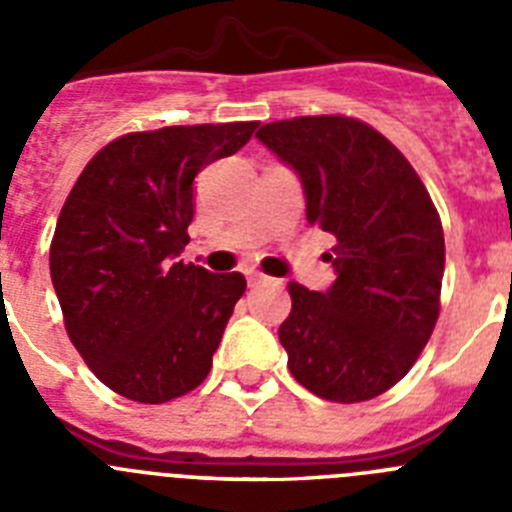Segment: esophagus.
I'll use <instances>...</instances> for the list:
<instances>
[{"label":"esophagus","mask_w":512,"mask_h":512,"mask_svg":"<svg viewBox=\"0 0 512 512\" xmlns=\"http://www.w3.org/2000/svg\"><path fill=\"white\" fill-rule=\"evenodd\" d=\"M266 282H269L266 274H261V271H248V284H251V287H259V284H266Z\"/></svg>","instance_id":"obj_1"}]
</instances>
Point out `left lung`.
I'll list each match as a JSON object with an SVG mask.
<instances>
[{"mask_svg":"<svg viewBox=\"0 0 512 512\" xmlns=\"http://www.w3.org/2000/svg\"><path fill=\"white\" fill-rule=\"evenodd\" d=\"M256 138L300 174L307 223L336 238L328 292L289 282L279 325L289 372L323 400H372L410 372L436 328L446 246L431 194L356 117H292Z\"/></svg>","mask_w":512,"mask_h":512,"instance_id":"8db88e82","label":"left lung"}]
</instances>
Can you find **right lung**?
Returning <instances> with one entry per match:
<instances>
[{"mask_svg": "<svg viewBox=\"0 0 512 512\" xmlns=\"http://www.w3.org/2000/svg\"><path fill=\"white\" fill-rule=\"evenodd\" d=\"M259 122L171 125L115 138L84 166L51 241L63 325L94 377L146 405L200 387L246 277L176 256L189 243L194 176L233 156Z\"/></svg>", "mask_w": 512, "mask_h": 512, "instance_id": "1", "label": "right lung"}]
</instances>
